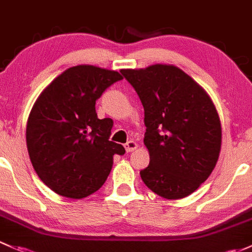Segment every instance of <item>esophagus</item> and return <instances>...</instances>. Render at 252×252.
I'll use <instances>...</instances> for the list:
<instances>
[{
    "instance_id": "34e87169",
    "label": "esophagus",
    "mask_w": 252,
    "mask_h": 252,
    "mask_svg": "<svg viewBox=\"0 0 252 252\" xmlns=\"http://www.w3.org/2000/svg\"><path fill=\"white\" fill-rule=\"evenodd\" d=\"M137 148H138V144L136 143V142L134 141H129V142H127V143L125 144V149H126V152H133V150H136Z\"/></svg>"
}]
</instances>
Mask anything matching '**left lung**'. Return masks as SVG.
Returning a JSON list of instances; mask_svg holds the SVG:
<instances>
[{
  "mask_svg": "<svg viewBox=\"0 0 252 252\" xmlns=\"http://www.w3.org/2000/svg\"><path fill=\"white\" fill-rule=\"evenodd\" d=\"M144 108V145L150 161L141 171L145 186L177 200L195 191L219 160L222 127L214 102L178 66L154 64L121 69Z\"/></svg>",
  "mask_w": 252,
  "mask_h": 252,
  "instance_id": "1",
  "label": "left lung"
}]
</instances>
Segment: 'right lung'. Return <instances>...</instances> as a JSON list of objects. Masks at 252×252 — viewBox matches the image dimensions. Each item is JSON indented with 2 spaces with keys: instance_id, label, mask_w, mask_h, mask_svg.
<instances>
[{
  "instance_id": "1",
  "label": "right lung",
  "mask_w": 252,
  "mask_h": 252,
  "mask_svg": "<svg viewBox=\"0 0 252 252\" xmlns=\"http://www.w3.org/2000/svg\"><path fill=\"white\" fill-rule=\"evenodd\" d=\"M123 79L115 70L82 64L62 72L36 99L27 147L36 173L54 193L86 198L107 181L114 155L125 154L109 141L113 120L95 113V100Z\"/></svg>"
}]
</instances>
